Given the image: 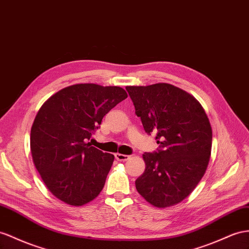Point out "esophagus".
<instances>
[{"label":"esophagus","instance_id":"1","mask_svg":"<svg viewBox=\"0 0 249 249\" xmlns=\"http://www.w3.org/2000/svg\"><path fill=\"white\" fill-rule=\"evenodd\" d=\"M114 157H116V159H117L118 161H127L130 158V156L122 155V154H116V155H114Z\"/></svg>","mask_w":249,"mask_h":249}]
</instances>
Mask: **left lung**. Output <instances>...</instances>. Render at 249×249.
Returning a JSON list of instances; mask_svg holds the SVG:
<instances>
[{
    "label": "left lung",
    "mask_w": 249,
    "mask_h": 249,
    "mask_svg": "<svg viewBox=\"0 0 249 249\" xmlns=\"http://www.w3.org/2000/svg\"><path fill=\"white\" fill-rule=\"evenodd\" d=\"M144 130L157 133V152H144L145 170L136 180L138 193L165 208L187 197L201 181L212 154L213 129L194 95L167 83L127 86Z\"/></svg>",
    "instance_id": "1"
}]
</instances>
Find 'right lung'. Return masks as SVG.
Masks as SVG:
<instances>
[{
    "label": "right lung",
    "mask_w": 249,
    "mask_h": 249,
    "mask_svg": "<svg viewBox=\"0 0 249 249\" xmlns=\"http://www.w3.org/2000/svg\"><path fill=\"white\" fill-rule=\"evenodd\" d=\"M126 98L119 86L75 84L53 94L37 111L30 130L31 156L46 187L62 202L82 206L103 189L114 157L87 140Z\"/></svg>",
    "instance_id": "1"
}]
</instances>
